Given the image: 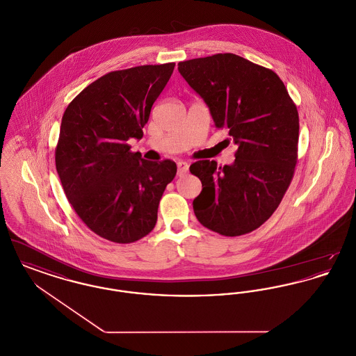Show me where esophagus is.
Wrapping results in <instances>:
<instances>
[{
  "instance_id": "obj_1",
  "label": "esophagus",
  "mask_w": 356,
  "mask_h": 356,
  "mask_svg": "<svg viewBox=\"0 0 356 356\" xmlns=\"http://www.w3.org/2000/svg\"><path fill=\"white\" fill-rule=\"evenodd\" d=\"M188 168H189L188 163H186V161H179V163H177V175H179V176L186 175V172H188Z\"/></svg>"
}]
</instances>
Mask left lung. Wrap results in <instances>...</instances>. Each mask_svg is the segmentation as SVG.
I'll return each mask as SVG.
<instances>
[{"mask_svg": "<svg viewBox=\"0 0 356 356\" xmlns=\"http://www.w3.org/2000/svg\"><path fill=\"white\" fill-rule=\"evenodd\" d=\"M179 72L207 105L218 128L238 145L232 165L215 160L189 170L203 189L193 211L205 228L240 236L272 216L298 163L299 113L280 77L234 53L179 63Z\"/></svg>", "mask_w": 356, "mask_h": 356, "instance_id": "left-lung-1", "label": "left lung"}]
</instances>
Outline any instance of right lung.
Instances as JSON below:
<instances>
[{"instance_id":"right-lung-1","label":"right lung","mask_w":356,"mask_h":356,"mask_svg":"<svg viewBox=\"0 0 356 356\" xmlns=\"http://www.w3.org/2000/svg\"><path fill=\"white\" fill-rule=\"evenodd\" d=\"M175 63L104 74L69 102L56 145V170L79 218L96 235L128 244L156 225L176 163H153L131 151Z\"/></svg>"}]
</instances>
